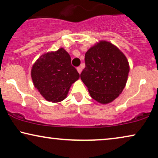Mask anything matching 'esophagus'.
<instances>
[{
	"mask_svg": "<svg viewBox=\"0 0 158 158\" xmlns=\"http://www.w3.org/2000/svg\"><path fill=\"white\" fill-rule=\"evenodd\" d=\"M77 72H79V74H81V71H82V69H81V67H77Z\"/></svg>",
	"mask_w": 158,
	"mask_h": 158,
	"instance_id": "obj_1",
	"label": "esophagus"
}]
</instances>
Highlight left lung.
Masks as SVG:
<instances>
[{
	"mask_svg": "<svg viewBox=\"0 0 158 158\" xmlns=\"http://www.w3.org/2000/svg\"><path fill=\"white\" fill-rule=\"evenodd\" d=\"M85 64L80 77L91 98L107 104L118 97L130 71L123 52L109 41L100 40L86 52Z\"/></svg>",
	"mask_w": 158,
	"mask_h": 158,
	"instance_id": "left-lung-1",
	"label": "left lung"
}]
</instances>
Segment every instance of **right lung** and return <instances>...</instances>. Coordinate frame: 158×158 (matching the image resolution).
<instances>
[{
    "mask_svg": "<svg viewBox=\"0 0 158 158\" xmlns=\"http://www.w3.org/2000/svg\"><path fill=\"white\" fill-rule=\"evenodd\" d=\"M34 86L48 102L58 103L67 96L79 74L71 64V56L63 48L44 53L31 69Z\"/></svg>",
    "mask_w": 158,
    "mask_h": 158,
    "instance_id": "1",
    "label": "right lung"
}]
</instances>
